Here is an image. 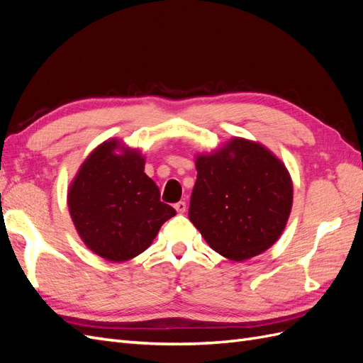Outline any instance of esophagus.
Wrapping results in <instances>:
<instances>
[{
  "mask_svg": "<svg viewBox=\"0 0 363 363\" xmlns=\"http://www.w3.org/2000/svg\"><path fill=\"white\" fill-rule=\"evenodd\" d=\"M174 208H175V211H177L179 213H183V212H186V203H184V201L175 203V204H174Z\"/></svg>",
  "mask_w": 363,
  "mask_h": 363,
  "instance_id": "34e87169",
  "label": "esophagus"
}]
</instances>
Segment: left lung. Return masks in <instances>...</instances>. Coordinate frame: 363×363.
Returning a JSON list of instances; mask_svg holds the SVG:
<instances>
[{
    "instance_id": "8db88e82",
    "label": "left lung",
    "mask_w": 363,
    "mask_h": 363,
    "mask_svg": "<svg viewBox=\"0 0 363 363\" xmlns=\"http://www.w3.org/2000/svg\"><path fill=\"white\" fill-rule=\"evenodd\" d=\"M189 219L219 255L242 262L268 250L291 213L292 182L265 147L235 138L196 157Z\"/></svg>"
}]
</instances>
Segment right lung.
<instances>
[{"label": "right lung", "instance_id": "add662e5", "mask_svg": "<svg viewBox=\"0 0 363 363\" xmlns=\"http://www.w3.org/2000/svg\"><path fill=\"white\" fill-rule=\"evenodd\" d=\"M118 140L101 144L84 160L68 194L69 213L95 255L124 262L145 251L175 211L144 172L138 151L116 155Z\"/></svg>", "mask_w": 363, "mask_h": 363}]
</instances>
